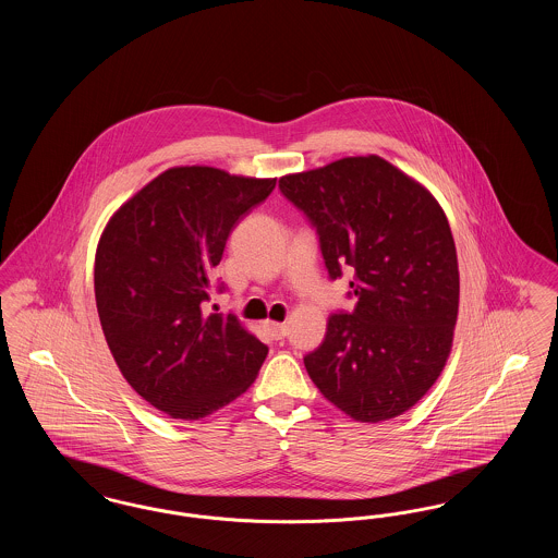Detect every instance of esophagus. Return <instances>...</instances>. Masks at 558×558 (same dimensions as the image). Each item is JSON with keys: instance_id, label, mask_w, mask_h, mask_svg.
Listing matches in <instances>:
<instances>
[{"instance_id": "obj_1", "label": "esophagus", "mask_w": 558, "mask_h": 558, "mask_svg": "<svg viewBox=\"0 0 558 558\" xmlns=\"http://www.w3.org/2000/svg\"><path fill=\"white\" fill-rule=\"evenodd\" d=\"M267 330L271 332V337L276 339V341H280V339H284L287 337V324L284 322H271V319H267L266 322Z\"/></svg>"}]
</instances>
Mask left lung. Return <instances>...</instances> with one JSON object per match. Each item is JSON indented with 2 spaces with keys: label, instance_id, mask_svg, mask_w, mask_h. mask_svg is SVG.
I'll return each instance as SVG.
<instances>
[{
  "label": "left lung",
  "instance_id": "8db88e82",
  "mask_svg": "<svg viewBox=\"0 0 558 558\" xmlns=\"http://www.w3.org/2000/svg\"><path fill=\"white\" fill-rule=\"evenodd\" d=\"M318 234L330 280L349 269L353 312L328 318L303 357L322 396L360 423L389 421L433 387L450 355L460 276L450 223L430 192L380 157L280 178Z\"/></svg>",
  "mask_w": 558,
  "mask_h": 558
}]
</instances>
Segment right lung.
Segmentation results:
<instances>
[{
    "label": "right lung",
    "mask_w": 558,
    "mask_h": 558,
    "mask_svg": "<svg viewBox=\"0 0 558 558\" xmlns=\"http://www.w3.org/2000/svg\"><path fill=\"white\" fill-rule=\"evenodd\" d=\"M276 180L213 167H173L108 221L94 291L108 349L140 398L180 421H198L242 396L267 345L234 314H207L213 267L228 236Z\"/></svg>",
    "instance_id": "1"
}]
</instances>
